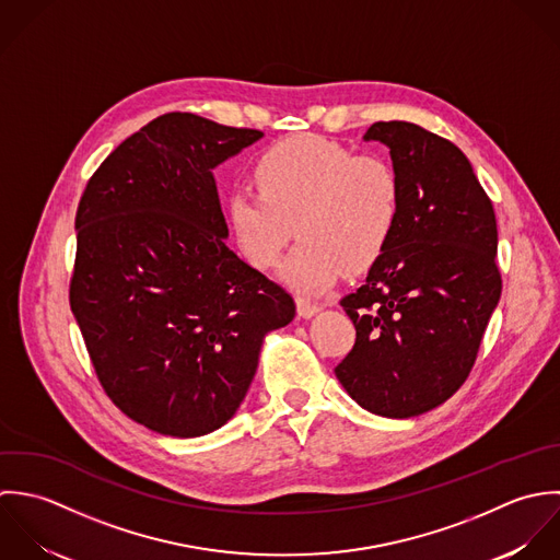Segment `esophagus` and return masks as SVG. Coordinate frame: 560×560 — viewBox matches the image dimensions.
<instances>
[{
  "mask_svg": "<svg viewBox=\"0 0 560 560\" xmlns=\"http://www.w3.org/2000/svg\"><path fill=\"white\" fill-rule=\"evenodd\" d=\"M323 307L318 305V303H314L312 299H307V296H296V312H299V316H303V318H312L314 314H318Z\"/></svg>",
  "mask_w": 560,
  "mask_h": 560,
  "instance_id": "esophagus-1",
  "label": "esophagus"
}]
</instances>
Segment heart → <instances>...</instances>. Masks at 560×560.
<instances>
[{"mask_svg": "<svg viewBox=\"0 0 560 560\" xmlns=\"http://www.w3.org/2000/svg\"><path fill=\"white\" fill-rule=\"evenodd\" d=\"M253 182L257 192H235L226 201L231 233L246 261L261 270L281 259L296 233L301 242L283 277L305 292H323L343 270L372 268L400 219L394 164L323 136L270 144L255 160Z\"/></svg>", "mask_w": 560, "mask_h": 560, "instance_id": "heart-1", "label": "heart"}]
</instances>
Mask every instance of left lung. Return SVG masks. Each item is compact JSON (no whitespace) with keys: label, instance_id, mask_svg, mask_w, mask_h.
<instances>
[{"label":"left lung","instance_id":"left-lung-1","mask_svg":"<svg viewBox=\"0 0 560 560\" xmlns=\"http://www.w3.org/2000/svg\"><path fill=\"white\" fill-rule=\"evenodd\" d=\"M365 140L389 147L400 219L365 283L339 303L357 337L336 376L363 409L413 418L469 376L502 294L491 199L465 153L407 120H378Z\"/></svg>","mask_w":560,"mask_h":560}]
</instances>
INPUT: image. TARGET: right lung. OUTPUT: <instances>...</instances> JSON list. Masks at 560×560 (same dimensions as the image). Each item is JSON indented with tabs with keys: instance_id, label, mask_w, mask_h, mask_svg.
<instances>
[{
	"instance_id": "add662e5",
	"label": "right lung",
	"mask_w": 560,
	"mask_h": 560,
	"mask_svg": "<svg viewBox=\"0 0 560 560\" xmlns=\"http://www.w3.org/2000/svg\"><path fill=\"white\" fill-rule=\"evenodd\" d=\"M261 136L162 114L114 149L80 199L71 312L108 398L155 433L221 429L261 339L296 314L285 288L224 244L212 168Z\"/></svg>"
}]
</instances>
